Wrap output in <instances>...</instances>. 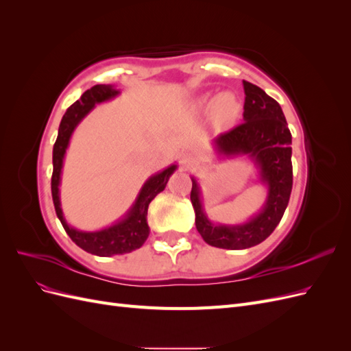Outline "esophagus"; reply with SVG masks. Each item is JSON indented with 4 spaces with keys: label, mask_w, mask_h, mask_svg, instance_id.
Segmentation results:
<instances>
[{
    "label": "esophagus",
    "mask_w": 351,
    "mask_h": 351,
    "mask_svg": "<svg viewBox=\"0 0 351 351\" xmlns=\"http://www.w3.org/2000/svg\"><path fill=\"white\" fill-rule=\"evenodd\" d=\"M197 164V158L193 154H184L180 159V168L183 169V171H187V169L193 168Z\"/></svg>",
    "instance_id": "obj_1"
}]
</instances>
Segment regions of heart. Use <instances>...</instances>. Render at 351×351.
Here are the masks:
<instances>
[{
    "label": "heart",
    "instance_id": "heart-1",
    "mask_svg": "<svg viewBox=\"0 0 351 351\" xmlns=\"http://www.w3.org/2000/svg\"><path fill=\"white\" fill-rule=\"evenodd\" d=\"M202 104L206 105V107H214V115L224 123L236 120V117L240 112V102L232 93H221L219 97L205 95L202 98Z\"/></svg>",
    "mask_w": 351,
    "mask_h": 351
}]
</instances>
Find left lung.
<instances>
[{
  "instance_id": "left-lung-1",
  "label": "left lung",
  "mask_w": 351,
  "mask_h": 351,
  "mask_svg": "<svg viewBox=\"0 0 351 351\" xmlns=\"http://www.w3.org/2000/svg\"><path fill=\"white\" fill-rule=\"evenodd\" d=\"M243 123L214 139L215 154L221 158L246 155L256 165L259 183L267 187V199L256 215L241 224H215L202 204L197 180L192 177L190 200L195 209L199 234L219 249L240 250L262 243L280 224L289 205L293 187L291 133L280 104L256 84L243 80Z\"/></svg>"
}]
</instances>
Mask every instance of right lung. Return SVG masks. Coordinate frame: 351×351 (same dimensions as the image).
I'll return each mask as SVG.
<instances>
[{"instance_id": "add662e5", "label": "right lung", "mask_w": 351, "mask_h": 351, "mask_svg": "<svg viewBox=\"0 0 351 351\" xmlns=\"http://www.w3.org/2000/svg\"><path fill=\"white\" fill-rule=\"evenodd\" d=\"M120 90L115 89L114 84H97L84 92L80 99L74 102L71 107L62 115V120L58 127V136L52 149V178H51V192L57 217L61 221L69 237L77 244V246L88 253L97 254V256H114V254L130 253L143 246L147 236H149V226H147L146 215L147 208L154 197L161 193L165 189L171 174L177 169L173 164L167 167L146 180L142 186L139 195H137L134 204L125 212L121 219L115 224L105 227L97 231H82L67 224L61 209L60 200V183H61V169L64 164V156L71 139L73 132L80 121L86 117L97 104L107 102L119 97Z\"/></svg>"}]
</instances>
